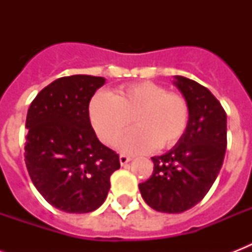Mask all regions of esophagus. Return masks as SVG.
Masks as SVG:
<instances>
[{
  "label": "esophagus",
  "instance_id": "esophagus-1",
  "mask_svg": "<svg viewBox=\"0 0 252 252\" xmlns=\"http://www.w3.org/2000/svg\"><path fill=\"white\" fill-rule=\"evenodd\" d=\"M119 161H120V165L124 166L130 161V157H128V156H126V154H122V156L119 157Z\"/></svg>",
  "mask_w": 252,
  "mask_h": 252
}]
</instances>
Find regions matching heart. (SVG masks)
Returning <instances> with one entry per match:
<instances>
[{
  "label": "heart",
  "mask_w": 252,
  "mask_h": 252,
  "mask_svg": "<svg viewBox=\"0 0 252 252\" xmlns=\"http://www.w3.org/2000/svg\"><path fill=\"white\" fill-rule=\"evenodd\" d=\"M89 114L95 133L108 146L119 141L133 119L136 128L119 142L120 150L130 154L171 148L189 122L187 99L149 81L122 87L114 95L100 91L91 99Z\"/></svg>",
  "instance_id": "obj_1"
}]
</instances>
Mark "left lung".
<instances>
[{"label": "left lung", "instance_id": "obj_1", "mask_svg": "<svg viewBox=\"0 0 252 252\" xmlns=\"http://www.w3.org/2000/svg\"><path fill=\"white\" fill-rule=\"evenodd\" d=\"M187 99L189 122L183 137L163 156L153 157V174L138 184L142 199L163 213H182L200 203L215 183L226 152V112L203 85L175 76Z\"/></svg>", "mask_w": 252, "mask_h": 252}]
</instances>
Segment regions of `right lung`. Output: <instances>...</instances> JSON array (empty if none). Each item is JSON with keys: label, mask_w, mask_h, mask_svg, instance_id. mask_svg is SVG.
<instances>
[{"label": "right lung", "mask_w": 252, "mask_h": 252, "mask_svg": "<svg viewBox=\"0 0 252 252\" xmlns=\"http://www.w3.org/2000/svg\"><path fill=\"white\" fill-rule=\"evenodd\" d=\"M103 77H61L44 87L27 112L25 157L40 195L66 213L98 209L110 191L119 156L99 141L90 123L89 103Z\"/></svg>", "instance_id": "1"}]
</instances>
